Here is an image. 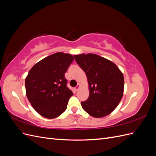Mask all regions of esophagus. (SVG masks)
I'll use <instances>...</instances> for the list:
<instances>
[{
	"label": "esophagus",
	"instance_id": "esophagus-1",
	"mask_svg": "<svg viewBox=\"0 0 156 156\" xmlns=\"http://www.w3.org/2000/svg\"><path fill=\"white\" fill-rule=\"evenodd\" d=\"M79 84H78V85L77 86V87H75V88H74V90H75V91H77L78 90H79Z\"/></svg>",
	"mask_w": 156,
	"mask_h": 156
}]
</instances>
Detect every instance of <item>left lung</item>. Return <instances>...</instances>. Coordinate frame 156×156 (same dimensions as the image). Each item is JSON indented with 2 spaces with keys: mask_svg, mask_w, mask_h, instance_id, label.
<instances>
[{
  "mask_svg": "<svg viewBox=\"0 0 156 156\" xmlns=\"http://www.w3.org/2000/svg\"><path fill=\"white\" fill-rule=\"evenodd\" d=\"M74 58L85 72L89 84V97L81 102L83 108L95 118L109 115L123 96V74L115 64L95 54L74 55Z\"/></svg>",
  "mask_w": 156,
  "mask_h": 156,
  "instance_id": "left-lung-1",
  "label": "left lung"
}]
</instances>
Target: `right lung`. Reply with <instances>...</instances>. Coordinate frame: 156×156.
<instances>
[{
	"label": "right lung",
	"instance_id": "obj_1",
	"mask_svg": "<svg viewBox=\"0 0 156 156\" xmlns=\"http://www.w3.org/2000/svg\"><path fill=\"white\" fill-rule=\"evenodd\" d=\"M74 60L69 54L56 53L36 63L25 79L27 96L40 115L55 119L66 111L73 92L64 77Z\"/></svg>",
	"mask_w": 156,
	"mask_h": 156
}]
</instances>
